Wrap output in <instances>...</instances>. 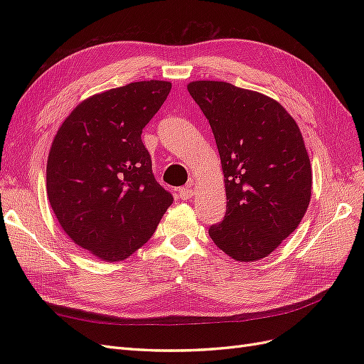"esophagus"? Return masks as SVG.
<instances>
[{"label": "esophagus", "mask_w": 364, "mask_h": 364, "mask_svg": "<svg viewBox=\"0 0 364 364\" xmlns=\"http://www.w3.org/2000/svg\"><path fill=\"white\" fill-rule=\"evenodd\" d=\"M193 196H194V188L191 186V183L179 190V197L182 200H190V199H193Z\"/></svg>", "instance_id": "1"}]
</instances>
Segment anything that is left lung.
<instances>
[{
  "mask_svg": "<svg viewBox=\"0 0 364 364\" xmlns=\"http://www.w3.org/2000/svg\"><path fill=\"white\" fill-rule=\"evenodd\" d=\"M186 87L213 129L225 174L226 214L209 237L235 261L266 258L310 205L311 164L299 126L261 92L215 80Z\"/></svg>",
  "mask_w": 364,
  "mask_h": 364,
  "instance_id": "1",
  "label": "left lung"
}]
</instances>
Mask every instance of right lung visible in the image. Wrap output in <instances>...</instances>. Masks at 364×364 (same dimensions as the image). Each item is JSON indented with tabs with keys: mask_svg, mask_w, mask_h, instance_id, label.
Segmentation results:
<instances>
[{
	"mask_svg": "<svg viewBox=\"0 0 364 364\" xmlns=\"http://www.w3.org/2000/svg\"><path fill=\"white\" fill-rule=\"evenodd\" d=\"M171 83L134 82L77 105L53 139L47 194L63 232L107 262L144 246L173 203L141 141Z\"/></svg>",
	"mask_w": 364,
	"mask_h": 364,
	"instance_id": "add662e5",
	"label": "right lung"
}]
</instances>
